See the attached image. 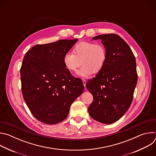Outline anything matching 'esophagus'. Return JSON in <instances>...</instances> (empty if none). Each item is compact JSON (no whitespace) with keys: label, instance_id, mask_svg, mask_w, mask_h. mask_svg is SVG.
I'll return each instance as SVG.
<instances>
[{"label":"esophagus","instance_id":"34e87169","mask_svg":"<svg viewBox=\"0 0 156 156\" xmlns=\"http://www.w3.org/2000/svg\"><path fill=\"white\" fill-rule=\"evenodd\" d=\"M83 85H84V87H85V90H86V81H85V80H83Z\"/></svg>","mask_w":156,"mask_h":156}]
</instances>
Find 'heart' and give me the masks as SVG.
<instances>
[{
    "label": "heart",
    "mask_w": 156,
    "mask_h": 156,
    "mask_svg": "<svg viewBox=\"0 0 156 156\" xmlns=\"http://www.w3.org/2000/svg\"><path fill=\"white\" fill-rule=\"evenodd\" d=\"M73 52L64 55L63 62L65 68L72 73L75 72L82 65L78 74L87 78L94 73H98L104 66L107 52L102 44L83 41L76 44Z\"/></svg>",
    "instance_id": "b5f03b06"
}]
</instances>
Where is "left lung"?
I'll list each match as a JSON object with an SVG mask.
<instances>
[{
  "label": "left lung",
  "mask_w": 156,
  "mask_h": 156,
  "mask_svg": "<svg viewBox=\"0 0 156 156\" xmlns=\"http://www.w3.org/2000/svg\"><path fill=\"white\" fill-rule=\"evenodd\" d=\"M105 47V64L86 87L93 101L88 107L90 116L96 121L111 124L119 120L129 108L138 81L135 57L127 43L119 35L96 36Z\"/></svg>",
  "instance_id": "obj_1"
}]
</instances>
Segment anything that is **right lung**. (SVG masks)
Instances as JSON below:
<instances>
[{"label": "right lung", "instance_id": "obj_1", "mask_svg": "<svg viewBox=\"0 0 156 156\" xmlns=\"http://www.w3.org/2000/svg\"><path fill=\"white\" fill-rule=\"evenodd\" d=\"M77 41L37 44L24 57L20 69L22 94L33 115L42 123L53 125L64 120L84 91L82 80L73 76L63 62Z\"/></svg>", "mask_w": 156, "mask_h": 156}]
</instances>
